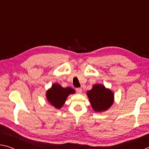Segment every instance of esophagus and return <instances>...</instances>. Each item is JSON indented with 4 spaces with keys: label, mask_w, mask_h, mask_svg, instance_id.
Listing matches in <instances>:
<instances>
[{
    "label": "esophagus",
    "mask_w": 149,
    "mask_h": 149,
    "mask_svg": "<svg viewBox=\"0 0 149 149\" xmlns=\"http://www.w3.org/2000/svg\"><path fill=\"white\" fill-rule=\"evenodd\" d=\"M75 91H76V92L77 93H81L82 89L81 88H76V89H75Z\"/></svg>",
    "instance_id": "esophagus-1"
}]
</instances>
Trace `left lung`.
Listing matches in <instances>:
<instances>
[{"mask_svg":"<svg viewBox=\"0 0 149 149\" xmlns=\"http://www.w3.org/2000/svg\"><path fill=\"white\" fill-rule=\"evenodd\" d=\"M87 95L93 108L96 112L107 110L113 104L114 95L102 85H95L91 90L87 91Z\"/></svg>","mask_w":149,"mask_h":149,"instance_id":"8db88e82","label":"left lung"}]
</instances>
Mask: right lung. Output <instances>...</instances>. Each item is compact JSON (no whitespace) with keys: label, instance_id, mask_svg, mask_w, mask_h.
I'll use <instances>...</instances> for the list:
<instances>
[{"label":"right lung","instance_id":"add662e5","mask_svg":"<svg viewBox=\"0 0 149 149\" xmlns=\"http://www.w3.org/2000/svg\"><path fill=\"white\" fill-rule=\"evenodd\" d=\"M74 93V89L71 87L63 88L59 84H53L51 89L47 92V98L55 108H60L64 104L68 96Z\"/></svg>","mask_w":149,"mask_h":149}]
</instances>
